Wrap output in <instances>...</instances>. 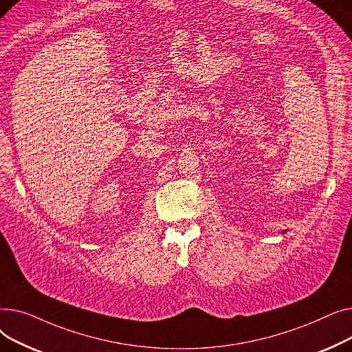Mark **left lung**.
<instances>
[{
  "label": "left lung",
  "instance_id": "1",
  "mask_svg": "<svg viewBox=\"0 0 352 352\" xmlns=\"http://www.w3.org/2000/svg\"><path fill=\"white\" fill-rule=\"evenodd\" d=\"M284 232H287V231H284Z\"/></svg>",
  "mask_w": 352,
  "mask_h": 352
}]
</instances>
